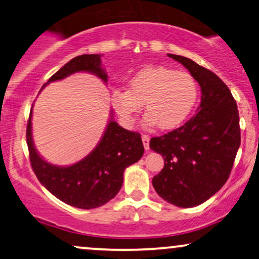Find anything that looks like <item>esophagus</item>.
I'll return each mask as SVG.
<instances>
[{"instance_id": "1", "label": "esophagus", "mask_w": 259, "mask_h": 259, "mask_svg": "<svg viewBox=\"0 0 259 259\" xmlns=\"http://www.w3.org/2000/svg\"><path fill=\"white\" fill-rule=\"evenodd\" d=\"M142 142H143V146H145V149L148 150L149 149V136L142 135Z\"/></svg>"}]
</instances>
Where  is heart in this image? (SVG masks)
<instances>
[{
  "mask_svg": "<svg viewBox=\"0 0 259 259\" xmlns=\"http://www.w3.org/2000/svg\"><path fill=\"white\" fill-rule=\"evenodd\" d=\"M198 98L192 75L166 67H149L137 71L129 88L112 93V105L119 118L130 126L145 105L146 123L160 129L179 126L191 113Z\"/></svg>",
  "mask_w": 259,
  "mask_h": 259,
  "instance_id": "obj_1",
  "label": "heart"
}]
</instances>
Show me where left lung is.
Returning a JSON list of instances; mask_svg holds the SVG:
<instances>
[{"label": "left lung", "mask_w": 259, "mask_h": 259, "mask_svg": "<svg viewBox=\"0 0 259 259\" xmlns=\"http://www.w3.org/2000/svg\"><path fill=\"white\" fill-rule=\"evenodd\" d=\"M167 56L184 65L201 86V105L184 125L150 140V149L165 161L152 183L165 201L191 208L217 194L231 175L240 146L239 112L218 75L190 58Z\"/></svg>", "instance_id": "obj_1"}]
</instances>
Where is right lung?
<instances>
[{
	"instance_id": "add662e5",
	"label": "right lung",
	"mask_w": 259,
	"mask_h": 259,
	"mask_svg": "<svg viewBox=\"0 0 259 259\" xmlns=\"http://www.w3.org/2000/svg\"><path fill=\"white\" fill-rule=\"evenodd\" d=\"M78 71L94 74L104 82L107 81V74L101 68L100 55H81L64 64L44 86ZM112 116L111 112L110 122L96 148L78 162L63 167L47 162L35 150L31 110L26 130L31 166L38 181L62 202L81 209L105 204L122 188L125 168L142 158L145 148L140 134L119 126Z\"/></svg>"
}]
</instances>
